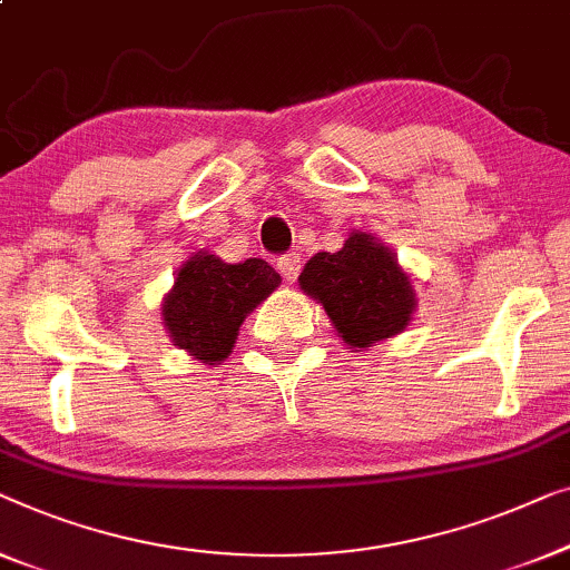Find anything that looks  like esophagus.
<instances>
[{"instance_id": "obj_1", "label": "esophagus", "mask_w": 570, "mask_h": 570, "mask_svg": "<svg viewBox=\"0 0 570 570\" xmlns=\"http://www.w3.org/2000/svg\"><path fill=\"white\" fill-rule=\"evenodd\" d=\"M278 271H282L284 282H296V276H299L302 271V255L299 253H288L284 258H278Z\"/></svg>"}]
</instances>
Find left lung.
Masks as SVG:
<instances>
[{"label": "left lung", "instance_id": "1", "mask_svg": "<svg viewBox=\"0 0 570 570\" xmlns=\"http://www.w3.org/2000/svg\"><path fill=\"white\" fill-rule=\"evenodd\" d=\"M299 288L325 309L348 348L362 351L395 338L419 307L415 288L397 255L382 239L354 229L338 253L304 263Z\"/></svg>", "mask_w": 570, "mask_h": 570}]
</instances>
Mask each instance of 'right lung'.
Wrapping results in <instances>:
<instances>
[{
	"label": "right lung",
	"instance_id": "add662e5",
	"mask_svg": "<svg viewBox=\"0 0 570 570\" xmlns=\"http://www.w3.org/2000/svg\"><path fill=\"white\" fill-rule=\"evenodd\" d=\"M282 276L261 258L224 263L208 250H198L175 274V284L163 296V325L173 346L202 364H219L235 348L245 317L266 302Z\"/></svg>",
	"mask_w": 570,
	"mask_h": 570
}]
</instances>
